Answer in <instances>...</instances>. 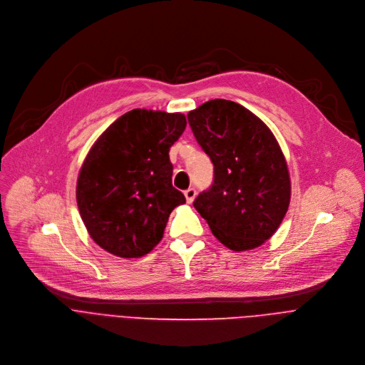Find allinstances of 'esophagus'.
Returning <instances> with one entry per match:
<instances>
[{
    "instance_id": "1",
    "label": "esophagus",
    "mask_w": 365,
    "mask_h": 365,
    "mask_svg": "<svg viewBox=\"0 0 365 365\" xmlns=\"http://www.w3.org/2000/svg\"><path fill=\"white\" fill-rule=\"evenodd\" d=\"M185 197H186V202L187 203H192L196 197V189L195 187H189L187 190H185Z\"/></svg>"
}]
</instances>
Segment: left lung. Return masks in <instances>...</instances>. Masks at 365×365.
I'll list each match as a JSON object with an SVG mask.
<instances>
[{
  "mask_svg": "<svg viewBox=\"0 0 365 365\" xmlns=\"http://www.w3.org/2000/svg\"><path fill=\"white\" fill-rule=\"evenodd\" d=\"M187 120L214 163V183L195 199L196 211L230 250L264 244L280 227L292 192L274 134L250 110L227 99L202 103Z\"/></svg>",
  "mask_w": 365,
  "mask_h": 365,
  "instance_id": "obj_1",
  "label": "left lung"
}]
</instances>
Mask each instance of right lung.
Instances as JSON below:
<instances>
[{
    "label": "right lung",
    "instance_id": "add662e5",
    "mask_svg": "<svg viewBox=\"0 0 365 365\" xmlns=\"http://www.w3.org/2000/svg\"><path fill=\"white\" fill-rule=\"evenodd\" d=\"M186 128L180 113L133 110L93 143L79 170L76 202L91 238L138 258L163 238L170 212L186 202L173 187L170 147Z\"/></svg>",
    "mask_w": 365,
    "mask_h": 365
}]
</instances>
